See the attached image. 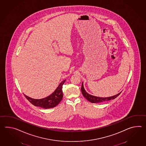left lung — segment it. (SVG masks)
<instances>
[{
    "label": "left lung",
    "instance_id": "left-lung-1",
    "mask_svg": "<svg viewBox=\"0 0 146 146\" xmlns=\"http://www.w3.org/2000/svg\"><path fill=\"white\" fill-rule=\"evenodd\" d=\"M81 92L83 94V96L88 100L92 103H103L106 101H110L111 100H113L116 98L119 95H120L121 92L119 93L116 94L115 95H113V96L107 97H100L95 96L93 95H92L91 94H89L86 92V91L85 90L83 83L82 82V87H81Z\"/></svg>",
    "mask_w": 146,
    "mask_h": 146
}]
</instances>
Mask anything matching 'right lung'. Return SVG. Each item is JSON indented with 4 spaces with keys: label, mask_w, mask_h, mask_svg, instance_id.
<instances>
[{
    "label": "right lung",
    "mask_w": 146,
    "mask_h": 146,
    "mask_svg": "<svg viewBox=\"0 0 146 146\" xmlns=\"http://www.w3.org/2000/svg\"><path fill=\"white\" fill-rule=\"evenodd\" d=\"M65 81L66 80H64L61 82L58 87L52 94L42 99H34L23 94L26 98L35 106L42 107L45 109L53 108L57 106L62 100L63 92L62 88Z\"/></svg>",
    "instance_id": "add662e5"
}]
</instances>
